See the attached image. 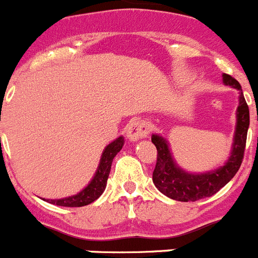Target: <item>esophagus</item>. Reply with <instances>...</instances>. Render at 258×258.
<instances>
[{
	"instance_id": "esophagus-1",
	"label": "esophagus",
	"mask_w": 258,
	"mask_h": 258,
	"mask_svg": "<svg viewBox=\"0 0 258 258\" xmlns=\"http://www.w3.org/2000/svg\"><path fill=\"white\" fill-rule=\"evenodd\" d=\"M150 132V126L144 120H132L127 126V138L130 141H138L146 138Z\"/></svg>"
}]
</instances>
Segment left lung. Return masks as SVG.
<instances>
[{
  "instance_id": "left-lung-1",
  "label": "left lung",
  "mask_w": 258,
  "mask_h": 258,
  "mask_svg": "<svg viewBox=\"0 0 258 258\" xmlns=\"http://www.w3.org/2000/svg\"><path fill=\"white\" fill-rule=\"evenodd\" d=\"M222 81L239 91V105L236 109V126L233 150L224 166L204 173H190L177 166L172 158L168 141L161 135H153L152 143L157 148V164L153 172V182L162 194L178 202H196L211 197L235 176L244 155L247 132L249 127V109L245 103L242 87L229 74H222Z\"/></svg>"
}]
</instances>
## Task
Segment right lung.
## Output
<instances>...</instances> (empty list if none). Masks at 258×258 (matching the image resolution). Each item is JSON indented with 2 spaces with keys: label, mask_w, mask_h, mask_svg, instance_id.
<instances>
[{
  "label": "right lung",
  "mask_w": 258,
  "mask_h": 258,
  "mask_svg": "<svg viewBox=\"0 0 258 258\" xmlns=\"http://www.w3.org/2000/svg\"><path fill=\"white\" fill-rule=\"evenodd\" d=\"M124 144L123 136H119L115 139L113 143L109 144L104 149L103 155H101L100 163L97 167L96 172H95L94 178L91 180L87 186L83 190H81L76 196L68 197V198L61 199H43V201L48 202L51 204H56V206H61V207H83L87 204L92 203L96 201L99 197L104 192L106 187V181H108L109 173H110V168H112V162L114 159L115 155L119 153L122 149V146Z\"/></svg>",
  "instance_id": "right-lung-1"
}]
</instances>
